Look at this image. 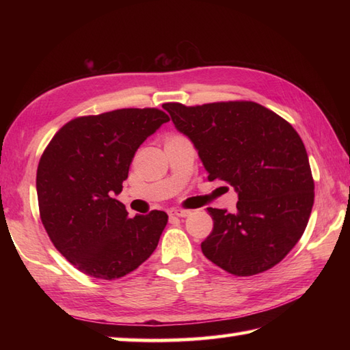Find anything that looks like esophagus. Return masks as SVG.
<instances>
[{
  "label": "esophagus",
  "mask_w": 350,
  "mask_h": 350,
  "mask_svg": "<svg viewBox=\"0 0 350 350\" xmlns=\"http://www.w3.org/2000/svg\"><path fill=\"white\" fill-rule=\"evenodd\" d=\"M170 217H179V218H187L191 215V211H185V209H171Z\"/></svg>",
  "instance_id": "34e87169"
}]
</instances>
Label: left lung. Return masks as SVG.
<instances>
[{"mask_svg": "<svg viewBox=\"0 0 350 350\" xmlns=\"http://www.w3.org/2000/svg\"><path fill=\"white\" fill-rule=\"evenodd\" d=\"M162 108L194 144L207 179L230 183L239 198L236 213L207 207L213 230L202 242L203 254L237 277L280 263L301 239L314 203L313 176L298 132L256 102Z\"/></svg>", "mask_w": 350, "mask_h": 350, "instance_id": "obj_1", "label": "left lung"}]
</instances>
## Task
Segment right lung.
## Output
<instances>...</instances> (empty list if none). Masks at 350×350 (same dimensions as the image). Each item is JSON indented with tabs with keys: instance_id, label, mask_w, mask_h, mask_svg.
<instances>
[{
	"instance_id": "right-lung-1",
	"label": "right lung",
	"mask_w": 350,
	"mask_h": 350,
	"mask_svg": "<svg viewBox=\"0 0 350 350\" xmlns=\"http://www.w3.org/2000/svg\"><path fill=\"white\" fill-rule=\"evenodd\" d=\"M170 120L156 108H124L78 117L51 139L37 167L43 227L54 247L87 275L116 280L152 256L168 215L129 218L114 198L147 137Z\"/></svg>"
}]
</instances>
